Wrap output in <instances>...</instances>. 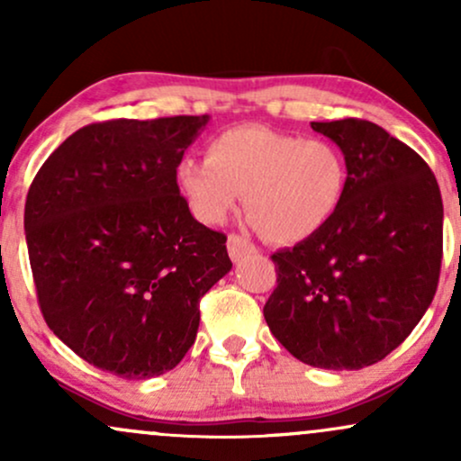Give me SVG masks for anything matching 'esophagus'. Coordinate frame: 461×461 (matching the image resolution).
<instances>
[{"instance_id":"obj_1","label":"esophagus","mask_w":461,"mask_h":461,"mask_svg":"<svg viewBox=\"0 0 461 461\" xmlns=\"http://www.w3.org/2000/svg\"><path fill=\"white\" fill-rule=\"evenodd\" d=\"M227 251H230V258L234 262H240L247 253H256V247L247 240L245 236L240 234H230L227 236Z\"/></svg>"}]
</instances>
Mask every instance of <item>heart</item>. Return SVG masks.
<instances>
[{
	"instance_id": "1",
	"label": "heart",
	"mask_w": 461,
	"mask_h": 461,
	"mask_svg": "<svg viewBox=\"0 0 461 461\" xmlns=\"http://www.w3.org/2000/svg\"><path fill=\"white\" fill-rule=\"evenodd\" d=\"M176 182L201 223H223L242 193L249 221L268 240L297 245L336 216L347 193V164L330 140L238 125L216 134L205 158H184Z\"/></svg>"
}]
</instances>
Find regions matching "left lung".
Returning <instances> with one entry per match:
<instances>
[{"label":"left lung","mask_w":461,"mask_h":461,"mask_svg":"<svg viewBox=\"0 0 461 461\" xmlns=\"http://www.w3.org/2000/svg\"><path fill=\"white\" fill-rule=\"evenodd\" d=\"M340 147L347 193L316 236L273 253L268 330L303 364L357 370L422 319L442 267V197L429 164L364 119L312 123Z\"/></svg>","instance_id":"8db88e82"}]
</instances>
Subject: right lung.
<instances>
[{"label": "right lung", "instance_id": "add662e5", "mask_svg": "<svg viewBox=\"0 0 461 461\" xmlns=\"http://www.w3.org/2000/svg\"><path fill=\"white\" fill-rule=\"evenodd\" d=\"M201 116L84 125L47 158L25 199L36 297L50 330L99 370L176 368L199 301L231 268L227 236L201 225L176 171Z\"/></svg>", "mask_w": 461, "mask_h": 461}]
</instances>
